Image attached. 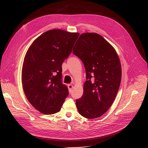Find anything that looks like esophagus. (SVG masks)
Instances as JSON below:
<instances>
[{
    "label": "esophagus",
    "instance_id": "esophagus-1",
    "mask_svg": "<svg viewBox=\"0 0 148 148\" xmlns=\"http://www.w3.org/2000/svg\"><path fill=\"white\" fill-rule=\"evenodd\" d=\"M73 86L72 85V84H69L68 85V88L70 90H71L73 88Z\"/></svg>",
    "mask_w": 148,
    "mask_h": 148
}]
</instances>
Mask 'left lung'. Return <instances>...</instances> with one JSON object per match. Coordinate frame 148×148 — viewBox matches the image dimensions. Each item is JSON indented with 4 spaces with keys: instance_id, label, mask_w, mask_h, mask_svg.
<instances>
[{
    "instance_id": "8db88e82",
    "label": "left lung",
    "mask_w": 148,
    "mask_h": 148,
    "mask_svg": "<svg viewBox=\"0 0 148 148\" xmlns=\"http://www.w3.org/2000/svg\"><path fill=\"white\" fill-rule=\"evenodd\" d=\"M73 53L82 61L87 81L82 96L76 100L79 114L88 119L98 118L111 106L122 75L121 62L114 48L101 35H80Z\"/></svg>"
}]
</instances>
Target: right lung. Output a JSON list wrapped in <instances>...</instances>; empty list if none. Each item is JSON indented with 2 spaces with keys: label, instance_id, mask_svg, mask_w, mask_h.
Returning a JSON list of instances; mask_svg holds the SVG:
<instances>
[{
  "label": "right lung",
  "instance_id": "obj_1",
  "mask_svg": "<svg viewBox=\"0 0 148 148\" xmlns=\"http://www.w3.org/2000/svg\"><path fill=\"white\" fill-rule=\"evenodd\" d=\"M79 35L60 29L49 30L33 42L26 54L22 71L23 90L41 113L58 112L69 95L68 87L61 81V66Z\"/></svg>",
  "mask_w": 148,
  "mask_h": 148
}]
</instances>
